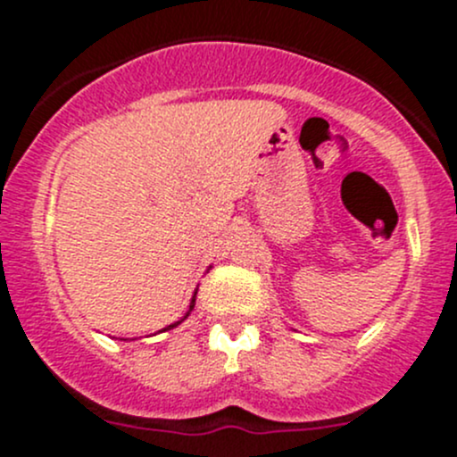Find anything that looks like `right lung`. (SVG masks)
Returning <instances> with one entry per match:
<instances>
[{"label":"right lung","mask_w":457,"mask_h":457,"mask_svg":"<svg viewBox=\"0 0 457 457\" xmlns=\"http://www.w3.org/2000/svg\"><path fill=\"white\" fill-rule=\"evenodd\" d=\"M195 303H196V292H195V296H192V303H190V312H192V310H195ZM190 312H187V314H186V316H183V318H187V316H190ZM183 318H181V320H183ZM181 320H179V322H181ZM179 322H172V325H168V327H165V329H163V331L172 329V327H177V325H179Z\"/></svg>","instance_id":"1"}]
</instances>
